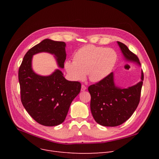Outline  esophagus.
<instances>
[{
  "label": "esophagus",
  "mask_w": 159,
  "mask_h": 159,
  "mask_svg": "<svg viewBox=\"0 0 159 159\" xmlns=\"http://www.w3.org/2000/svg\"><path fill=\"white\" fill-rule=\"evenodd\" d=\"M86 89H87V88H86V86H85L84 85H81V91H85Z\"/></svg>",
  "instance_id": "obj_1"
}]
</instances>
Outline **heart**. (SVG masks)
Instances as JSON below:
<instances>
[{
	"instance_id": "b5f03b06",
	"label": "heart",
	"mask_w": 159,
	"mask_h": 159,
	"mask_svg": "<svg viewBox=\"0 0 159 159\" xmlns=\"http://www.w3.org/2000/svg\"><path fill=\"white\" fill-rule=\"evenodd\" d=\"M117 59L113 49L89 44L77 50L74 61H66L65 68L74 80H84L88 74L91 81L98 82L111 73Z\"/></svg>"
}]
</instances>
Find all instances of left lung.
I'll list each match as a JSON object with an SVG mask.
<instances>
[{
	"mask_svg": "<svg viewBox=\"0 0 159 159\" xmlns=\"http://www.w3.org/2000/svg\"><path fill=\"white\" fill-rule=\"evenodd\" d=\"M117 43L127 61L141 65L138 57L126 45L120 42ZM143 79L142 71L140 82L122 89L115 85L111 72L102 80L89 86L90 108L95 121L105 127H116L125 122L133 114L140 102Z\"/></svg>",
	"mask_w": 159,
	"mask_h": 159,
	"instance_id": "left-lung-1",
	"label": "left lung"
}]
</instances>
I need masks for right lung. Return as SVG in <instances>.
<instances>
[{
    "label": "right lung",
    "instance_id": "obj_1",
    "mask_svg": "<svg viewBox=\"0 0 159 159\" xmlns=\"http://www.w3.org/2000/svg\"><path fill=\"white\" fill-rule=\"evenodd\" d=\"M65 47L64 42L42 40L26 52L19 68L22 103L30 116L44 126H56L64 121L72 101L80 92L81 84L67 80L59 70L48 76L35 74L32 69V56L40 52L50 53L58 66L64 68Z\"/></svg>",
    "mask_w": 159,
    "mask_h": 159
}]
</instances>
